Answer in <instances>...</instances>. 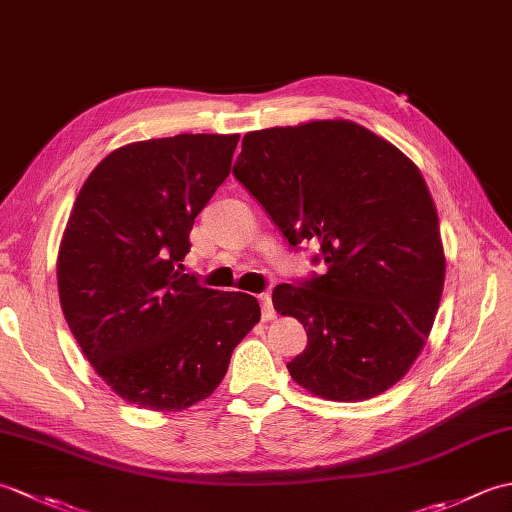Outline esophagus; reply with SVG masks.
I'll use <instances>...</instances> for the list:
<instances>
[{
	"instance_id": "34e87169",
	"label": "esophagus",
	"mask_w": 512,
	"mask_h": 512,
	"mask_svg": "<svg viewBox=\"0 0 512 512\" xmlns=\"http://www.w3.org/2000/svg\"><path fill=\"white\" fill-rule=\"evenodd\" d=\"M259 303H262V317L264 321L275 319V308H273V299L266 292V295H259Z\"/></svg>"
}]
</instances>
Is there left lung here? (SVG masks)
<instances>
[{
	"label": "left lung",
	"instance_id": "8db88e82",
	"mask_svg": "<svg viewBox=\"0 0 512 512\" xmlns=\"http://www.w3.org/2000/svg\"><path fill=\"white\" fill-rule=\"evenodd\" d=\"M235 178L290 246H321L328 273L279 284L273 306L308 345L295 383L336 402L383 394L409 372L436 321L444 286L438 211L420 169L352 121L248 132Z\"/></svg>",
	"mask_w": 512,
	"mask_h": 512
}]
</instances>
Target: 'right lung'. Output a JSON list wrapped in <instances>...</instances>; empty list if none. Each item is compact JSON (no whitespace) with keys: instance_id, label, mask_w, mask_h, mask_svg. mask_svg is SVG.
<instances>
[{"instance_id":"obj_1","label":"right lung","mask_w":512,"mask_h":512,"mask_svg":"<svg viewBox=\"0 0 512 512\" xmlns=\"http://www.w3.org/2000/svg\"><path fill=\"white\" fill-rule=\"evenodd\" d=\"M239 134L118 147L85 180L57 259L63 317L114 394L151 411L209 398L262 317L255 297L182 273L195 217L231 173Z\"/></svg>"}]
</instances>
